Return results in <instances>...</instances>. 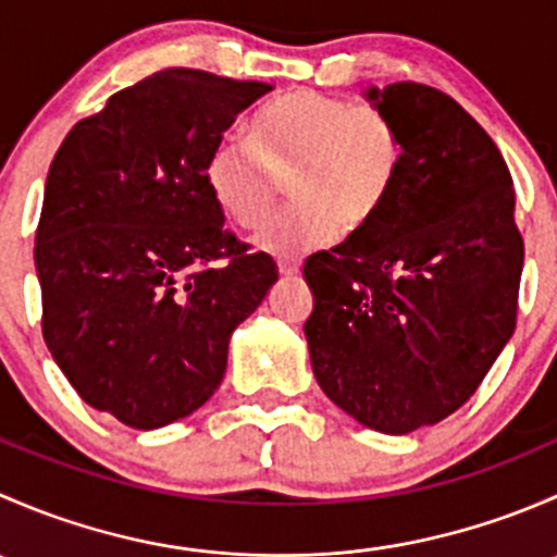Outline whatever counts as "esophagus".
<instances>
[{"label": "esophagus", "mask_w": 557, "mask_h": 557, "mask_svg": "<svg viewBox=\"0 0 557 557\" xmlns=\"http://www.w3.org/2000/svg\"><path fill=\"white\" fill-rule=\"evenodd\" d=\"M277 269L283 277H296V274H299V261H296V258H280Z\"/></svg>", "instance_id": "obj_1"}]
</instances>
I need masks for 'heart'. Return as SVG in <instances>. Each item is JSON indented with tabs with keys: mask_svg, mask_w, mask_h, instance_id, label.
Segmentation results:
<instances>
[{
	"mask_svg": "<svg viewBox=\"0 0 557 557\" xmlns=\"http://www.w3.org/2000/svg\"><path fill=\"white\" fill-rule=\"evenodd\" d=\"M274 166L296 161L285 207L263 234L274 252H296L336 237L342 221L361 228L377 215L401 166V139L380 110L294 91L263 107L252 137L226 134L205 164V183L223 212L243 228L267 221L277 196Z\"/></svg>",
	"mask_w": 557,
	"mask_h": 557,
	"instance_id": "heart-1",
	"label": "heart"
}]
</instances>
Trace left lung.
<instances>
[{"instance_id":"1","label":"left lung","mask_w":557,"mask_h":557,"mask_svg":"<svg viewBox=\"0 0 557 557\" xmlns=\"http://www.w3.org/2000/svg\"><path fill=\"white\" fill-rule=\"evenodd\" d=\"M363 99L401 139L367 226L305 261L310 361L325 396L380 434L463 407L515 334L522 237L512 174L455 99L420 83Z\"/></svg>"}]
</instances>
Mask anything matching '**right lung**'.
Returning <instances> with one entry per match:
<instances>
[{
	"mask_svg": "<svg viewBox=\"0 0 557 557\" xmlns=\"http://www.w3.org/2000/svg\"><path fill=\"white\" fill-rule=\"evenodd\" d=\"M269 91L161 70L75 123L50 164L35 237L45 345L88 407L132 429L196 412L277 283L205 183L212 148Z\"/></svg>",
	"mask_w": 557,
	"mask_h": 557,
	"instance_id": "right-lung-1",
	"label": "right lung"
}]
</instances>
